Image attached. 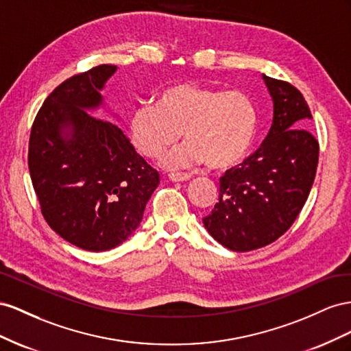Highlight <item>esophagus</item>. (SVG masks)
<instances>
[{"mask_svg": "<svg viewBox=\"0 0 351 351\" xmlns=\"http://www.w3.org/2000/svg\"><path fill=\"white\" fill-rule=\"evenodd\" d=\"M191 179L188 173H170L169 175V181L170 182H186Z\"/></svg>", "mask_w": 351, "mask_h": 351, "instance_id": "esophagus-1", "label": "esophagus"}]
</instances>
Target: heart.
Returning a JSON list of instances; mask_svg holds the SVG:
<instances>
[{"label":"heart","mask_w":351,"mask_h":351,"mask_svg":"<svg viewBox=\"0 0 351 351\" xmlns=\"http://www.w3.org/2000/svg\"><path fill=\"white\" fill-rule=\"evenodd\" d=\"M181 132L186 141L162 157L163 167L207 163L215 170L229 169L241 162L254 144L257 110L243 93L185 82L163 89L154 103L141 104L129 116V139L148 158L173 145Z\"/></svg>","instance_id":"b5f03b06"}]
</instances>
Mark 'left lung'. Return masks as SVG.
Masks as SVG:
<instances>
[{"label": "left lung", "instance_id": "1", "mask_svg": "<svg viewBox=\"0 0 351 351\" xmlns=\"http://www.w3.org/2000/svg\"><path fill=\"white\" fill-rule=\"evenodd\" d=\"M274 103L270 131L257 152L220 178L219 203L204 228L232 252L274 243L293 225L312 189L317 139L308 132L312 113L291 84L262 75Z\"/></svg>", "mask_w": 351, "mask_h": 351}]
</instances>
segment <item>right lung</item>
Returning <instances> with one entry per match:
<instances>
[{
    "label": "right lung",
    "mask_w": 351,
    "mask_h": 351,
    "mask_svg": "<svg viewBox=\"0 0 351 351\" xmlns=\"http://www.w3.org/2000/svg\"><path fill=\"white\" fill-rule=\"evenodd\" d=\"M117 66H97L58 85L39 110L29 139V172L48 225L88 252L131 237L160 182L117 125L89 114L107 107L103 91Z\"/></svg>",
    "instance_id": "obj_1"
}]
</instances>
